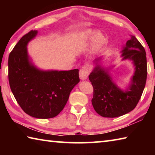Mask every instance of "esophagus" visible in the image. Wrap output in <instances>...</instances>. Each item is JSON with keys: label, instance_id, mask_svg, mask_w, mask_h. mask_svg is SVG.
<instances>
[{"label": "esophagus", "instance_id": "esophagus-1", "mask_svg": "<svg viewBox=\"0 0 155 155\" xmlns=\"http://www.w3.org/2000/svg\"><path fill=\"white\" fill-rule=\"evenodd\" d=\"M89 75V70L86 66H83L79 71V77L81 80H86Z\"/></svg>", "mask_w": 155, "mask_h": 155}]
</instances>
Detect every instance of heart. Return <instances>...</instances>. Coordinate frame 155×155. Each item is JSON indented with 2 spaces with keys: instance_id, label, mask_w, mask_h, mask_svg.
I'll use <instances>...</instances> for the list:
<instances>
[{
  "instance_id": "b5f03b06",
  "label": "heart",
  "mask_w": 155,
  "mask_h": 155,
  "mask_svg": "<svg viewBox=\"0 0 155 155\" xmlns=\"http://www.w3.org/2000/svg\"><path fill=\"white\" fill-rule=\"evenodd\" d=\"M83 40H91L94 39V50L97 51V50L101 49L104 44H106V38L103 34L101 33H98L96 31L92 30H87L82 33L81 35Z\"/></svg>"
}]
</instances>
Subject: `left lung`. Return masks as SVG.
I'll return each mask as SVG.
<instances>
[{
  "label": "left lung",
  "instance_id": "left-lung-1",
  "mask_svg": "<svg viewBox=\"0 0 155 155\" xmlns=\"http://www.w3.org/2000/svg\"><path fill=\"white\" fill-rule=\"evenodd\" d=\"M122 60H130L135 66L131 83L126 90L117 87L109 71L98 65L101 58L95 61L96 66L89 76L94 87L91 103L98 114L104 117H116L128 114L137 106L143 93L147 78L145 49L135 36L131 35L124 46Z\"/></svg>",
  "mask_w": 155,
  "mask_h": 155
}]
</instances>
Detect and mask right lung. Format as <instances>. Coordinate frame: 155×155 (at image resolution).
<instances>
[{
    "instance_id": "right-lung-1",
    "label": "right lung",
    "mask_w": 155,
    "mask_h": 155,
    "mask_svg": "<svg viewBox=\"0 0 155 155\" xmlns=\"http://www.w3.org/2000/svg\"><path fill=\"white\" fill-rule=\"evenodd\" d=\"M37 34V31L26 34L10 52L9 82L15 100L26 114L36 118H52L64 108L70 91L79 82L78 70L44 71L37 68L27 51L28 43Z\"/></svg>"
}]
</instances>
